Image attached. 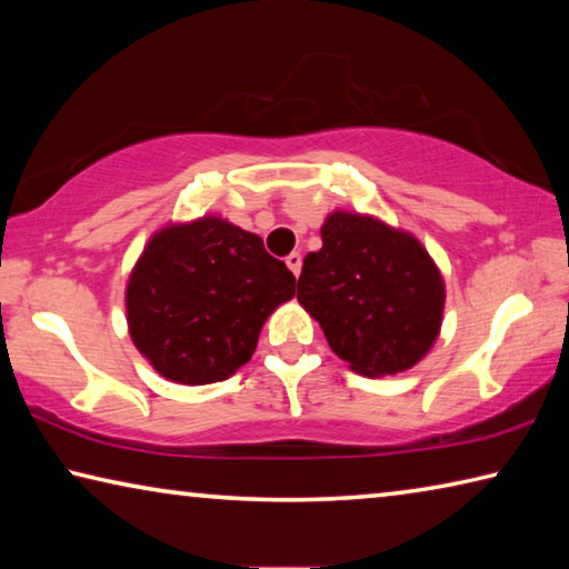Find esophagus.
<instances>
[{"mask_svg":"<svg viewBox=\"0 0 569 569\" xmlns=\"http://www.w3.org/2000/svg\"><path fill=\"white\" fill-rule=\"evenodd\" d=\"M301 263H303V258H301V253H298V250H293V253L286 256V266L291 268L293 276L301 273Z\"/></svg>","mask_w":569,"mask_h":569,"instance_id":"34e87169","label":"esophagus"}]
</instances>
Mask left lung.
<instances>
[{
	"label": "left lung",
	"mask_w": 569,
	"mask_h": 569,
	"mask_svg": "<svg viewBox=\"0 0 569 569\" xmlns=\"http://www.w3.org/2000/svg\"><path fill=\"white\" fill-rule=\"evenodd\" d=\"M323 248L303 258L298 303L339 359L366 377L411 369L437 341L445 281L417 238L377 218L336 210Z\"/></svg>",
	"instance_id": "obj_1"
}]
</instances>
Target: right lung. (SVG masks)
Masks as SVG:
<instances>
[{
  "mask_svg": "<svg viewBox=\"0 0 569 569\" xmlns=\"http://www.w3.org/2000/svg\"><path fill=\"white\" fill-rule=\"evenodd\" d=\"M296 278L256 233L206 216L150 238L124 306L132 343L160 377L203 387L250 361Z\"/></svg>",
  "mask_w": 569,
  "mask_h": 569,
  "instance_id": "obj_1",
  "label": "right lung"
}]
</instances>
